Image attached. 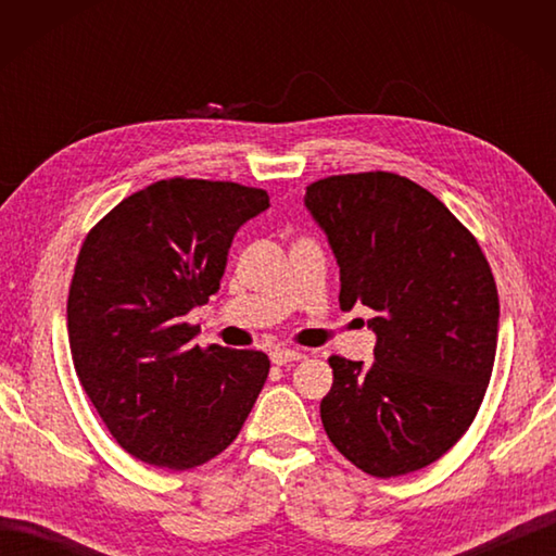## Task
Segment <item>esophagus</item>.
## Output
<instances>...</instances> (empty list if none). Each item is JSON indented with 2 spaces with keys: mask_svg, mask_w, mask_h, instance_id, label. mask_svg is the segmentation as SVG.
I'll list each match as a JSON object with an SVG mask.
<instances>
[{
  "mask_svg": "<svg viewBox=\"0 0 556 556\" xmlns=\"http://www.w3.org/2000/svg\"><path fill=\"white\" fill-rule=\"evenodd\" d=\"M269 358L275 365H287V363H293V361H301L303 353L299 349H271Z\"/></svg>",
  "mask_w": 556,
  "mask_h": 556,
  "instance_id": "1",
  "label": "esophagus"
}]
</instances>
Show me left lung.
<instances>
[{
	"label": "left lung",
	"instance_id": "8db88e82",
	"mask_svg": "<svg viewBox=\"0 0 556 556\" xmlns=\"http://www.w3.org/2000/svg\"><path fill=\"white\" fill-rule=\"evenodd\" d=\"M339 265V305L375 311V363L329 356L325 432L353 466L396 478L434 464L470 428L497 353L500 296L476 236L392 172L305 188Z\"/></svg>",
	"mask_w": 556,
	"mask_h": 556
}]
</instances>
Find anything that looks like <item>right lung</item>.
<instances>
[{"mask_svg":"<svg viewBox=\"0 0 556 556\" xmlns=\"http://www.w3.org/2000/svg\"><path fill=\"white\" fill-rule=\"evenodd\" d=\"M267 207L263 188L176 176L124 198L80 245L66 303L71 358L114 440L146 464H207L267 380L263 351L193 346L184 320L217 293L233 233Z\"/></svg>","mask_w":556,"mask_h":556,"instance_id":"1","label":"right lung"}]
</instances>
